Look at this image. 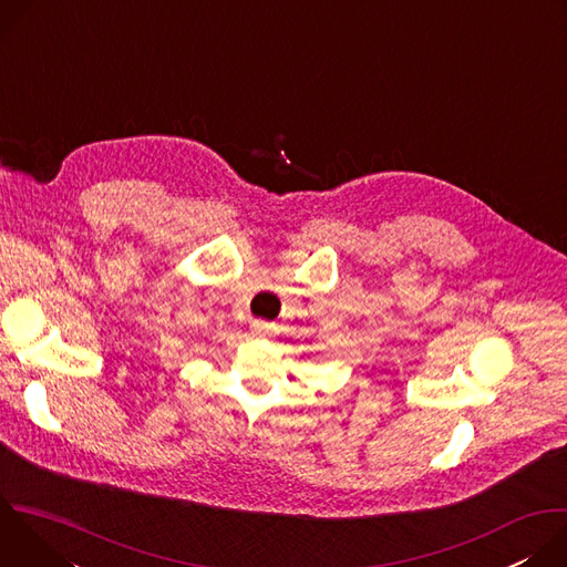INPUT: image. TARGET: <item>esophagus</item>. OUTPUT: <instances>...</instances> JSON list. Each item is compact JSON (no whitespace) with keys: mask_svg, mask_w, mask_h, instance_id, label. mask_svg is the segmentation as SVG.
<instances>
[{"mask_svg":"<svg viewBox=\"0 0 567 567\" xmlns=\"http://www.w3.org/2000/svg\"><path fill=\"white\" fill-rule=\"evenodd\" d=\"M254 330H256L258 334H265V332H269V326H267L265 320H256V322H254Z\"/></svg>","mask_w":567,"mask_h":567,"instance_id":"1","label":"esophagus"}]
</instances>
